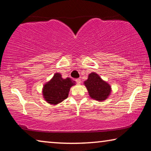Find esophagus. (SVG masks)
Returning a JSON list of instances; mask_svg holds the SVG:
<instances>
[{"label": "esophagus", "mask_w": 151, "mask_h": 151, "mask_svg": "<svg viewBox=\"0 0 151 151\" xmlns=\"http://www.w3.org/2000/svg\"><path fill=\"white\" fill-rule=\"evenodd\" d=\"M75 81H76V82L78 83V84H80V83H81V79H80V78H76Z\"/></svg>", "instance_id": "obj_1"}]
</instances>
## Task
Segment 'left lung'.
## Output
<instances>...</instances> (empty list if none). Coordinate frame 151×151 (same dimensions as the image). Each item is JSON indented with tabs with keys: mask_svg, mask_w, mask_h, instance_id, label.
<instances>
[{
	"mask_svg": "<svg viewBox=\"0 0 151 151\" xmlns=\"http://www.w3.org/2000/svg\"><path fill=\"white\" fill-rule=\"evenodd\" d=\"M84 85L87 88L89 96L99 101L106 100L111 93L110 85L95 73L88 75V79L85 81Z\"/></svg>",
	"mask_w": 151,
	"mask_h": 151,
	"instance_id": "left-lung-1",
	"label": "left lung"
}]
</instances>
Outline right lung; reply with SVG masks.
I'll return each instance as SVG.
<instances>
[{
  "label": "right lung",
  "instance_id": "add662e5",
  "mask_svg": "<svg viewBox=\"0 0 151 151\" xmlns=\"http://www.w3.org/2000/svg\"><path fill=\"white\" fill-rule=\"evenodd\" d=\"M75 83L70 78L64 79L60 74L56 73L53 78L44 85L43 96L50 104H58L68 97L70 88Z\"/></svg>",
  "mask_w": 151,
  "mask_h": 151
}]
</instances>
